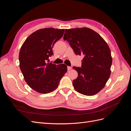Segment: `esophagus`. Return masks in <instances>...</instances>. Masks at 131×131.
I'll return each instance as SVG.
<instances>
[{
	"label": "esophagus",
	"instance_id": "obj_1",
	"mask_svg": "<svg viewBox=\"0 0 131 131\" xmlns=\"http://www.w3.org/2000/svg\"><path fill=\"white\" fill-rule=\"evenodd\" d=\"M67 69H68V70H70L72 69V68L71 67H68V68Z\"/></svg>",
	"mask_w": 131,
	"mask_h": 131
}]
</instances>
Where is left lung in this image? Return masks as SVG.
Masks as SVG:
<instances>
[{"label": "left lung", "instance_id": "obj_1", "mask_svg": "<svg viewBox=\"0 0 131 131\" xmlns=\"http://www.w3.org/2000/svg\"><path fill=\"white\" fill-rule=\"evenodd\" d=\"M63 39L69 42L77 55H83L81 68L73 67L78 78L73 81L75 90L93 96L104 88L111 74L112 57L107 43L89 28L66 29Z\"/></svg>", "mask_w": 131, "mask_h": 131}]
</instances>
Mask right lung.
<instances>
[{
	"label": "right lung",
	"instance_id": "1",
	"mask_svg": "<svg viewBox=\"0 0 131 131\" xmlns=\"http://www.w3.org/2000/svg\"><path fill=\"white\" fill-rule=\"evenodd\" d=\"M64 29L46 28L31 34L23 42L19 53V68L30 88L40 93L56 90L67 72L64 64L49 62L52 47L64 33Z\"/></svg>",
	"mask_w": 131,
	"mask_h": 131
}]
</instances>
